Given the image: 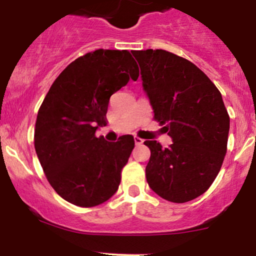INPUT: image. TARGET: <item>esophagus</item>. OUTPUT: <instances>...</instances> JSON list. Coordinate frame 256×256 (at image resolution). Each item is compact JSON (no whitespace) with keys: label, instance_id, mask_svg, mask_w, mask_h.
I'll return each mask as SVG.
<instances>
[{"label":"esophagus","instance_id":"34e87169","mask_svg":"<svg viewBox=\"0 0 256 256\" xmlns=\"http://www.w3.org/2000/svg\"><path fill=\"white\" fill-rule=\"evenodd\" d=\"M134 143H136V146H140V144H143V142H144V140H142V138H140V137H137V136H134Z\"/></svg>","mask_w":256,"mask_h":256}]
</instances>
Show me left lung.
Segmentation results:
<instances>
[{
  "instance_id": "left-lung-1",
  "label": "left lung",
  "mask_w": 256,
  "mask_h": 256,
  "mask_svg": "<svg viewBox=\"0 0 256 256\" xmlns=\"http://www.w3.org/2000/svg\"><path fill=\"white\" fill-rule=\"evenodd\" d=\"M154 119L165 125L168 148L146 140L149 186L160 198L184 204L207 192L228 150L230 116L222 94L196 64L162 49L134 50Z\"/></svg>"
}]
</instances>
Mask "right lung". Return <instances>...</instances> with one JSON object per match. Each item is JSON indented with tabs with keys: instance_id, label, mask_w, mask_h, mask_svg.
<instances>
[{
	"instance_id": "right-lung-1",
	"label": "right lung",
	"mask_w": 256,
	"mask_h": 256,
	"mask_svg": "<svg viewBox=\"0 0 256 256\" xmlns=\"http://www.w3.org/2000/svg\"><path fill=\"white\" fill-rule=\"evenodd\" d=\"M138 76L128 50L98 49L70 64L44 98L34 149L49 184L70 204L94 207L118 190L134 137L125 134L110 143L95 134L107 125L110 96Z\"/></svg>"
}]
</instances>
